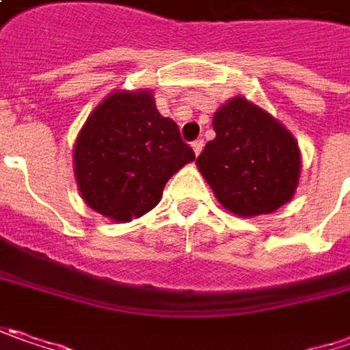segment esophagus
Segmentation results:
<instances>
[{
	"label": "esophagus",
	"instance_id": "34e87169",
	"mask_svg": "<svg viewBox=\"0 0 350 350\" xmlns=\"http://www.w3.org/2000/svg\"><path fill=\"white\" fill-rule=\"evenodd\" d=\"M202 148H204V140H194V142H192V150H194L196 156L202 152Z\"/></svg>",
	"mask_w": 350,
	"mask_h": 350
}]
</instances>
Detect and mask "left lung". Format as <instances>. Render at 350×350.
Returning a JSON list of instances; mask_svg holds the SVG:
<instances>
[{"mask_svg": "<svg viewBox=\"0 0 350 350\" xmlns=\"http://www.w3.org/2000/svg\"><path fill=\"white\" fill-rule=\"evenodd\" d=\"M212 124L216 138L196 162L224 208L237 216H261L291 200L301 156L279 120L236 96L214 114Z\"/></svg>", "mask_w": 350, "mask_h": 350, "instance_id": "1", "label": "left lung"}]
</instances>
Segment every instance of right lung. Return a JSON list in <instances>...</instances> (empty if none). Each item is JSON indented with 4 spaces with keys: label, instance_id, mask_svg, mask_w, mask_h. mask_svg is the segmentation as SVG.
<instances>
[{
    "label": "right lung",
    "instance_id": "add662e5",
    "mask_svg": "<svg viewBox=\"0 0 350 350\" xmlns=\"http://www.w3.org/2000/svg\"><path fill=\"white\" fill-rule=\"evenodd\" d=\"M194 158L152 93L120 91L87 118L75 144V178L94 212L131 221L150 212L166 182Z\"/></svg>",
    "mask_w": 350,
    "mask_h": 350
}]
</instances>
